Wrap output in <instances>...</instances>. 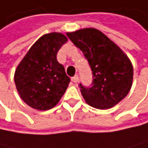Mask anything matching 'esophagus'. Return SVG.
<instances>
[{
    "label": "esophagus",
    "instance_id": "esophagus-1",
    "mask_svg": "<svg viewBox=\"0 0 148 148\" xmlns=\"http://www.w3.org/2000/svg\"><path fill=\"white\" fill-rule=\"evenodd\" d=\"M72 81L76 84V83H77L78 81H79V77H78V75H75V76H73V77L72 78Z\"/></svg>",
    "mask_w": 148,
    "mask_h": 148
}]
</instances>
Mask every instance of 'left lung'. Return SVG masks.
<instances>
[{
    "label": "left lung",
    "instance_id": "1",
    "mask_svg": "<svg viewBox=\"0 0 148 148\" xmlns=\"http://www.w3.org/2000/svg\"><path fill=\"white\" fill-rule=\"evenodd\" d=\"M66 35L84 53L92 70V86L85 87L80 84L86 102L99 110H108L118 104L133 85L134 68L128 56L96 28H83Z\"/></svg>",
    "mask_w": 148,
    "mask_h": 148
}]
</instances>
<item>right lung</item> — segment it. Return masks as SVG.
<instances>
[{
  "label": "right lung",
  "mask_w": 148,
  "mask_h": 148,
  "mask_svg": "<svg viewBox=\"0 0 148 148\" xmlns=\"http://www.w3.org/2000/svg\"><path fill=\"white\" fill-rule=\"evenodd\" d=\"M67 37L52 32L41 36L29 49L14 73V83L25 103L38 110L55 107L65 93L70 78L57 61Z\"/></svg>",
  "instance_id": "add662e5"
}]
</instances>
